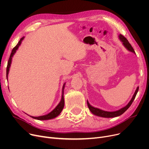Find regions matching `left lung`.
Returning a JSON list of instances; mask_svg holds the SVG:
<instances>
[{
  "label": "left lung",
  "mask_w": 149,
  "mask_h": 149,
  "mask_svg": "<svg viewBox=\"0 0 149 149\" xmlns=\"http://www.w3.org/2000/svg\"><path fill=\"white\" fill-rule=\"evenodd\" d=\"M119 39L120 40V41L122 42L123 46L126 48L128 51L135 54V52L134 49V48H132V46H131V45L129 43V41L127 40L126 38H125L123 35L120 34L118 36ZM138 89H139V86L137 87L134 95H133L132 99L130 100V101L129 102V103L126 106H124V107H122L121 109H119L118 111H113V112H109V111H103L101 110L100 109L97 108V107H94L92 106L89 103V101L87 100V104H88V106L89 107V109L90 110V111L93 114L96 116H101V117H103V118H114V117H116L120 116L121 115H122L123 113H124L126 112L127 109L129 108V107L130 106V105L132 104V103L134 101V99L135 98V97L137 94V93L138 92Z\"/></svg>",
  "instance_id": "obj_1"
}]
</instances>
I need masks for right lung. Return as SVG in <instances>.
<instances>
[{"mask_svg":"<svg viewBox=\"0 0 149 149\" xmlns=\"http://www.w3.org/2000/svg\"><path fill=\"white\" fill-rule=\"evenodd\" d=\"M24 38H25L24 37H23L20 39V41L19 42V43H17V45L15 46L12 50V52L11 53L8 61V65H7V68H6V79H7V80H8V74H9V70H10V66H11V64L12 58L14 56V54L16 52V51L18 49L19 46L21 45L23 39H24ZM65 84L66 83H65L63 86L62 95H61V100L60 101V103H58V104L56 107H55L54 110H52L51 112H49L48 114L45 115H42V116H30L31 118H33L36 119V120H51V119L55 118L56 117L58 116L60 114V113L61 112L63 109L64 106H65V100H64V97H63L64 94H63V93H64V89H65Z\"/></svg>","mask_w":149,"mask_h":149,"instance_id":"1","label":"right lung"}]
</instances>
